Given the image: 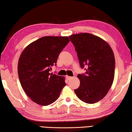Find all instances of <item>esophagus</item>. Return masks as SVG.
Returning a JSON list of instances; mask_svg holds the SVG:
<instances>
[{
    "label": "esophagus",
    "instance_id": "obj_1",
    "mask_svg": "<svg viewBox=\"0 0 132 132\" xmlns=\"http://www.w3.org/2000/svg\"><path fill=\"white\" fill-rule=\"evenodd\" d=\"M66 79H68V80H70V79H71L72 77H69V76H68V75H66Z\"/></svg>",
    "mask_w": 132,
    "mask_h": 132
}]
</instances>
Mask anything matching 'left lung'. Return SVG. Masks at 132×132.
I'll list each match as a JSON object with an SVG mask.
<instances>
[{"label":"left lung","instance_id":"8db88e82","mask_svg":"<svg viewBox=\"0 0 132 132\" xmlns=\"http://www.w3.org/2000/svg\"><path fill=\"white\" fill-rule=\"evenodd\" d=\"M85 74H78L80 86L74 92L83 102L94 104L107 94L114 77L115 59L110 45L102 38L88 33L69 36Z\"/></svg>","mask_w":132,"mask_h":132}]
</instances>
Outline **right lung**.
Returning a JSON list of instances; mask_svg holds the SVG:
<instances>
[{
  "instance_id": "1",
  "label": "right lung",
  "mask_w": 132,
  "mask_h": 132,
  "mask_svg": "<svg viewBox=\"0 0 132 132\" xmlns=\"http://www.w3.org/2000/svg\"><path fill=\"white\" fill-rule=\"evenodd\" d=\"M69 41L68 36H45L28 45L20 56V82L28 96L37 104L54 103L66 86L64 77L50 73V70Z\"/></svg>"
}]
</instances>
